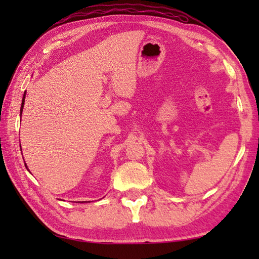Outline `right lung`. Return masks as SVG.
Here are the masks:
<instances>
[{"mask_svg":"<svg viewBox=\"0 0 259 259\" xmlns=\"http://www.w3.org/2000/svg\"><path fill=\"white\" fill-rule=\"evenodd\" d=\"M25 97H26V93L24 94V96H23V100H21V107H20V119H21V113H23V108H24V104H25ZM21 147V146H20ZM21 150V148H20ZM25 165H26V163H25ZM26 168H27V166H26ZM27 170H28V168H27Z\"/></svg>","mask_w":259,"mask_h":259,"instance_id":"1","label":"right lung"}]
</instances>
